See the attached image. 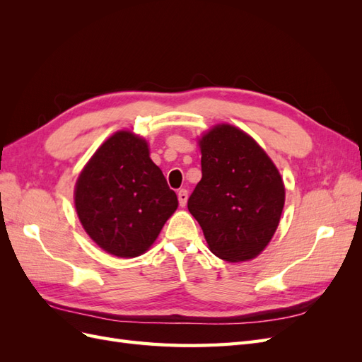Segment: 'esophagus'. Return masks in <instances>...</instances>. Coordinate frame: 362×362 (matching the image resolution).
I'll return each instance as SVG.
<instances>
[{"mask_svg": "<svg viewBox=\"0 0 362 362\" xmlns=\"http://www.w3.org/2000/svg\"><path fill=\"white\" fill-rule=\"evenodd\" d=\"M187 199H189V192L185 189H181L178 192V201H180V205L181 206H185V204H187Z\"/></svg>", "mask_w": 362, "mask_h": 362, "instance_id": "34e87169", "label": "esophagus"}]
</instances>
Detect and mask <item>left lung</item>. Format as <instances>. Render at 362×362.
<instances>
[{
    "label": "left lung",
    "mask_w": 362,
    "mask_h": 362,
    "mask_svg": "<svg viewBox=\"0 0 362 362\" xmlns=\"http://www.w3.org/2000/svg\"><path fill=\"white\" fill-rule=\"evenodd\" d=\"M202 178L187 206L208 247L231 262L255 258L275 234L286 189L257 141L233 125H216L199 140Z\"/></svg>",
    "instance_id": "1"
}]
</instances>
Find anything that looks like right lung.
Masks as SVG:
<instances>
[{
	"label": "right lung",
	"instance_id": "add662e5",
	"mask_svg": "<svg viewBox=\"0 0 362 362\" xmlns=\"http://www.w3.org/2000/svg\"><path fill=\"white\" fill-rule=\"evenodd\" d=\"M74 196L86 233L120 258L146 252L178 206L146 140L131 131L104 141L80 173Z\"/></svg>",
	"mask_w": 362,
	"mask_h": 362
}]
</instances>
